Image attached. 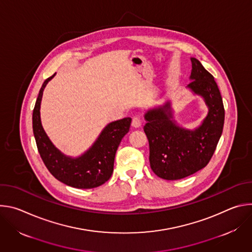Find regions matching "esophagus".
Here are the masks:
<instances>
[{"mask_svg":"<svg viewBox=\"0 0 252 252\" xmlns=\"http://www.w3.org/2000/svg\"><path fill=\"white\" fill-rule=\"evenodd\" d=\"M140 125H141L140 118L137 117V116L133 117V118H132V122H131V126H132L133 127H139Z\"/></svg>","mask_w":252,"mask_h":252,"instance_id":"1","label":"esophagus"}]
</instances>
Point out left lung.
<instances>
[{
    "label": "left lung",
    "instance_id": "8db88e82",
    "mask_svg": "<svg viewBox=\"0 0 252 252\" xmlns=\"http://www.w3.org/2000/svg\"><path fill=\"white\" fill-rule=\"evenodd\" d=\"M192 70L189 87L202 95L209 112L195 130L178 127L170 120L169 102L148 112L143 126L150 146V164L153 171L166 181H176L205 167L211 159L222 133L224 107L213 76L200 62L191 58Z\"/></svg>",
    "mask_w": 252,
    "mask_h": 252
}]
</instances>
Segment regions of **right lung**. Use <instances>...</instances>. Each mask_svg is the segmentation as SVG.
<instances>
[{
    "label": "right lung",
    "instance_id": "add662e5",
    "mask_svg": "<svg viewBox=\"0 0 252 252\" xmlns=\"http://www.w3.org/2000/svg\"><path fill=\"white\" fill-rule=\"evenodd\" d=\"M54 76L55 74L44 82L32 112V131L39 154L49 171L63 184L81 189L97 188L112 176L117 150L123 137L129 130L131 119L125 118L106 126L94 145L83 157L79 158L64 157L53 146L40 118L43 91Z\"/></svg>",
    "mask_w": 252,
    "mask_h": 252
}]
</instances>
